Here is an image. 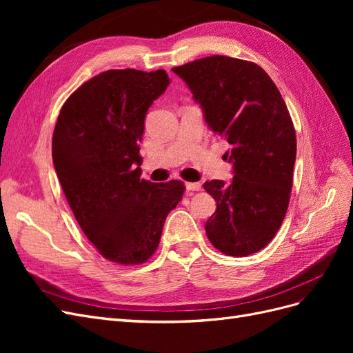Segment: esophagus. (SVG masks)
<instances>
[{
    "mask_svg": "<svg viewBox=\"0 0 353 353\" xmlns=\"http://www.w3.org/2000/svg\"><path fill=\"white\" fill-rule=\"evenodd\" d=\"M185 188H187V191H200L201 184L200 183H185Z\"/></svg>",
    "mask_w": 353,
    "mask_h": 353,
    "instance_id": "34e87169",
    "label": "esophagus"
}]
</instances>
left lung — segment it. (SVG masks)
I'll use <instances>...</instances> for the list:
<instances>
[{
  "label": "left lung",
  "mask_w": 353,
  "mask_h": 353,
  "mask_svg": "<svg viewBox=\"0 0 353 353\" xmlns=\"http://www.w3.org/2000/svg\"><path fill=\"white\" fill-rule=\"evenodd\" d=\"M213 132L227 140L230 184L206 181L216 210L206 236L228 256L259 252L280 230L290 201L296 131L279 88L253 61L210 56L172 68Z\"/></svg>",
  "instance_id": "obj_1"
}]
</instances>
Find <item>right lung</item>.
<instances>
[{
    "label": "right lung",
    "instance_id": "obj_1",
    "mask_svg": "<svg viewBox=\"0 0 353 353\" xmlns=\"http://www.w3.org/2000/svg\"><path fill=\"white\" fill-rule=\"evenodd\" d=\"M163 69L101 72L63 104L52 134V163L85 236L103 258L140 265L156 252L183 181L141 179L140 141L153 101L169 85Z\"/></svg>",
    "mask_w": 353,
    "mask_h": 353
}]
</instances>
